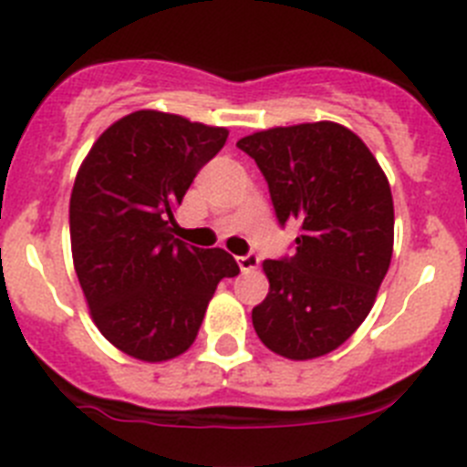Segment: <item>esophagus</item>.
Masks as SVG:
<instances>
[{
    "mask_svg": "<svg viewBox=\"0 0 467 467\" xmlns=\"http://www.w3.org/2000/svg\"><path fill=\"white\" fill-rule=\"evenodd\" d=\"M238 266H241V271H253L259 266V254L254 253H247V254H241V257H236Z\"/></svg>",
    "mask_w": 467,
    "mask_h": 467,
    "instance_id": "1",
    "label": "esophagus"
}]
</instances>
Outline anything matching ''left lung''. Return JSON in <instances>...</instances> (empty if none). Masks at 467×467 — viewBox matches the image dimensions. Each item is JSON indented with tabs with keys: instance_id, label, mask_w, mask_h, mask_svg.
I'll use <instances>...</instances> for the list:
<instances>
[{
	"instance_id": "1",
	"label": "left lung",
	"mask_w": 467,
	"mask_h": 467,
	"mask_svg": "<svg viewBox=\"0 0 467 467\" xmlns=\"http://www.w3.org/2000/svg\"><path fill=\"white\" fill-rule=\"evenodd\" d=\"M236 144L269 184L278 224L301 226L290 257L264 262L271 287L253 308L254 332L290 360L325 356L360 327L390 266V184L339 123L271 128Z\"/></svg>"
}]
</instances>
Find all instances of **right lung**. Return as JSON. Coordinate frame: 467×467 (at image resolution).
<instances>
[{
  "mask_svg": "<svg viewBox=\"0 0 467 467\" xmlns=\"http://www.w3.org/2000/svg\"><path fill=\"white\" fill-rule=\"evenodd\" d=\"M226 138V128L140 109L111 123L79 168L69 198L77 278L102 337L138 360L184 353L217 283L241 274L222 247L172 236L184 193Z\"/></svg>",
  "mask_w": 467,
  "mask_h": 467,
  "instance_id": "right-lung-1",
  "label": "right lung"
}]
</instances>
